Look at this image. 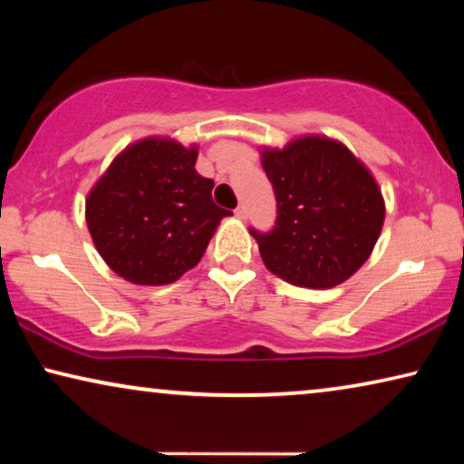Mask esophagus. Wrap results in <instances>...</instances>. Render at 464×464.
Listing matches in <instances>:
<instances>
[{"label": "esophagus", "mask_w": 464, "mask_h": 464, "mask_svg": "<svg viewBox=\"0 0 464 464\" xmlns=\"http://www.w3.org/2000/svg\"><path fill=\"white\" fill-rule=\"evenodd\" d=\"M234 215H237L238 219H246V207H245V205L237 207V211H234Z\"/></svg>", "instance_id": "1"}]
</instances>
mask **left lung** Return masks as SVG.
<instances>
[{"instance_id": "left-lung-1", "label": "left lung", "mask_w": 464, "mask_h": 464, "mask_svg": "<svg viewBox=\"0 0 464 464\" xmlns=\"http://www.w3.org/2000/svg\"><path fill=\"white\" fill-rule=\"evenodd\" d=\"M262 167L276 196V226L268 234L251 230L266 268L308 289L351 278L384 224V198L370 169L323 135L262 148Z\"/></svg>"}]
</instances>
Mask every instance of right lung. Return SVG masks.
Returning <instances> with one entry per match:
<instances>
[{
    "instance_id": "1",
    "label": "right lung",
    "mask_w": 464,
    "mask_h": 464,
    "mask_svg": "<svg viewBox=\"0 0 464 464\" xmlns=\"http://www.w3.org/2000/svg\"><path fill=\"white\" fill-rule=\"evenodd\" d=\"M198 145L170 137L130 143L86 198V224L105 264L135 285H169L205 256L219 221L213 179L194 169Z\"/></svg>"
}]
</instances>
